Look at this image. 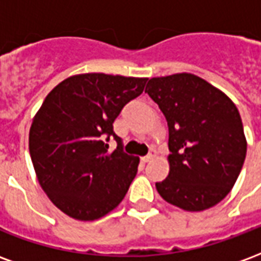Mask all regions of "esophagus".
<instances>
[{
  "label": "esophagus",
  "mask_w": 261,
  "mask_h": 261,
  "mask_svg": "<svg viewBox=\"0 0 261 261\" xmlns=\"http://www.w3.org/2000/svg\"><path fill=\"white\" fill-rule=\"evenodd\" d=\"M155 156H156V151H155V149H149V153H148L147 156L141 158V161L144 162V164H147V162H149V161H152Z\"/></svg>",
  "instance_id": "esophagus-1"
}]
</instances>
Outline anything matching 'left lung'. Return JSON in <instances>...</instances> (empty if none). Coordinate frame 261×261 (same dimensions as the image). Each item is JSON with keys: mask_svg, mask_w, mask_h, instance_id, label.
<instances>
[{"mask_svg": "<svg viewBox=\"0 0 261 261\" xmlns=\"http://www.w3.org/2000/svg\"><path fill=\"white\" fill-rule=\"evenodd\" d=\"M169 127V175L155 186L165 201L204 211L228 196L246 158L241 114L224 92L187 72L145 88Z\"/></svg>", "mask_w": 261, "mask_h": 261, "instance_id": "obj_1", "label": "left lung"}]
</instances>
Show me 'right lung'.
<instances>
[{
    "label": "right lung",
    "instance_id": "add662e5",
    "mask_svg": "<svg viewBox=\"0 0 261 261\" xmlns=\"http://www.w3.org/2000/svg\"><path fill=\"white\" fill-rule=\"evenodd\" d=\"M148 78L72 75L48 93L32 121L29 151L40 186L68 217L95 221L119 205L140 158L123 151L113 123ZM112 136L118 148L108 152Z\"/></svg>",
    "mask_w": 261,
    "mask_h": 261
}]
</instances>
